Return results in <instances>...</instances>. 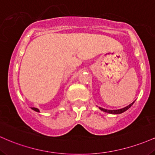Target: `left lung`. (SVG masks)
<instances>
[{"mask_svg":"<svg viewBox=\"0 0 155 155\" xmlns=\"http://www.w3.org/2000/svg\"><path fill=\"white\" fill-rule=\"evenodd\" d=\"M134 102H135V101L132 102L131 104H130L129 105L126 106V107H123V108L118 109V110H107V109L102 108V107H99V109H100V110H101L102 111H103V112L107 113V114H122V113L125 112L126 110H127L128 109H129L130 107L133 105Z\"/></svg>","mask_w":155,"mask_h":155,"instance_id":"left-lung-1","label":"left lung"}]
</instances>
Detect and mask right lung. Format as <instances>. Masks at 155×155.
Segmentation results:
<instances>
[{
  "label": "right lung",
  "instance_id": "1",
  "mask_svg": "<svg viewBox=\"0 0 155 155\" xmlns=\"http://www.w3.org/2000/svg\"><path fill=\"white\" fill-rule=\"evenodd\" d=\"M31 109H32V110H34V111H36V112H40L39 109L36 108V107H31Z\"/></svg>",
  "mask_w": 155,
  "mask_h": 155
}]
</instances>
